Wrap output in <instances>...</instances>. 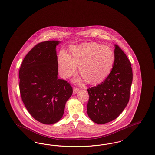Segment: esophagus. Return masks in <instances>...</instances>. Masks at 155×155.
Returning <instances> with one entry per match:
<instances>
[{"label": "esophagus", "mask_w": 155, "mask_h": 155, "mask_svg": "<svg viewBox=\"0 0 155 155\" xmlns=\"http://www.w3.org/2000/svg\"><path fill=\"white\" fill-rule=\"evenodd\" d=\"M78 91H79V88H78L77 87H74L73 88V94H76Z\"/></svg>", "instance_id": "obj_1"}]
</instances>
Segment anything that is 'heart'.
<instances>
[{"instance_id":"b5f03b06","label":"heart","mask_w":155,"mask_h":155,"mask_svg":"<svg viewBox=\"0 0 155 155\" xmlns=\"http://www.w3.org/2000/svg\"><path fill=\"white\" fill-rule=\"evenodd\" d=\"M58 62L60 76L66 79L79 72L89 84L104 80L110 73L114 63V53L110 48L96 42L85 43L70 48V54L59 52Z\"/></svg>"}]
</instances>
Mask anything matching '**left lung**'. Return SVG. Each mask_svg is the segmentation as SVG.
Wrapping results in <instances>:
<instances>
[{"label": "left lung", "mask_w": 155, "mask_h": 155, "mask_svg": "<svg viewBox=\"0 0 155 155\" xmlns=\"http://www.w3.org/2000/svg\"><path fill=\"white\" fill-rule=\"evenodd\" d=\"M114 63L111 71L96 87L89 88L87 113L97 124H105L116 119L128 103L133 70L124 52L115 45Z\"/></svg>", "instance_id": "obj_1"}]
</instances>
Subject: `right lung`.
Wrapping results in <instances>:
<instances>
[{
    "label": "right lung",
    "instance_id": "add662e5",
    "mask_svg": "<svg viewBox=\"0 0 155 155\" xmlns=\"http://www.w3.org/2000/svg\"><path fill=\"white\" fill-rule=\"evenodd\" d=\"M60 42L48 41L36 45L27 53L19 70V87L22 102L39 122L52 124L62 118L73 88L58 78L56 47Z\"/></svg>",
    "mask_w": 155,
    "mask_h": 155
}]
</instances>
